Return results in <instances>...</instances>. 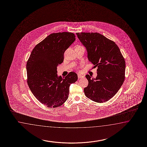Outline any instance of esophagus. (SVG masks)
<instances>
[{"mask_svg":"<svg viewBox=\"0 0 147 147\" xmlns=\"http://www.w3.org/2000/svg\"><path fill=\"white\" fill-rule=\"evenodd\" d=\"M78 78H84V76H83V75H81V74H78Z\"/></svg>","mask_w":147,"mask_h":147,"instance_id":"1","label":"esophagus"}]
</instances>
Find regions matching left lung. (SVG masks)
Returning a JSON list of instances; mask_svg holds the SVG:
<instances>
[{"label": "left lung", "mask_w": 147, "mask_h": 147, "mask_svg": "<svg viewBox=\"0 0 147 147\" xmlns=\"http://www.w3.org/2000/svg\"><path fill=\"white\" fill-rule=\"evenodd\" d=\"M76 35L88 52L90 62L98 67V75L85 77L88 85L84 89L87 98L102 103L113 97L125 78V62L120 50L113 41L98 33H77Z\"/></svg>", "instance_id": "8db88e82"}]
</instances>
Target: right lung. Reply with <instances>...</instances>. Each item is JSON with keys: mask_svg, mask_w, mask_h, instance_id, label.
<instances>
[{"mask_svg": "<svg viewBox=\"0 0 147 147\" xmlns=\"http://www.w3.org/2000/svg\"><path fill=\"white\" fill-rule=\"evenodd\" d=\"M75 40L73 33L51 34L35 46L27 62L30 90L49 108L63 105L69 98V86L78 80L75 72H69L64 78L57 74V67L63 62L64 53Z\"/></svg>", "mask_w": 147, "mask_h": 147, "instance_id": "obj_1", "label": "right lung"}]
</instances>
